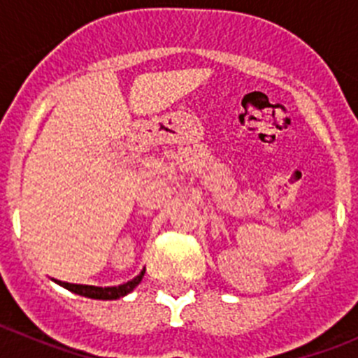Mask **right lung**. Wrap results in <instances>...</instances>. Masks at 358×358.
Segmentation results:
<instances>
[{
  "instance_id": "right-lung-1",
  "label": "right lung",
  "mask_w": 358,
  "mask_h": 358,
  "mask_svg": "<svg viewBox=\"0 0 358 358\" xmlns=\"http://www.w3.org/2000/svg\"><path fill=\"white\" fill-rule=\"evenodd\" d=\"M145 276V268L141 271L134 280L127 281V283H123V285L118 287H94V285H77V283H66V281H57L61 287L64 289L71 290V292L78 294V296H84V297H91V299H120V297L127 296L131 294L136 287L140 285L141 280Z\"/></svg>"
}]
</instances>
